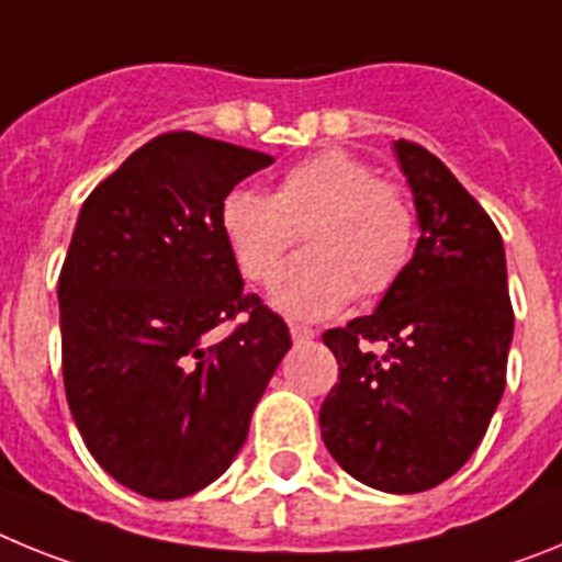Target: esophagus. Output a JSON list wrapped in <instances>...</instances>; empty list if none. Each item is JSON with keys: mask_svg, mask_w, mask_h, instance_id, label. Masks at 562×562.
<instances>
[{"mask_svg": "<svg viewBox=\"0 0 562 562\" xmlns=\"http://www.w3.org/2000/svg\"><path fill=\"white\" fill-rule=\"evenodd\" d=\"M290 335L295 342H310L312 337H315V329H312V326H304V324H292Z\"/></svg>", "mask_w": 562, "mask_h": 562, "instance_id": "1", "label": "esophagus"}]
</instances>
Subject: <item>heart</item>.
I'll use <instances>...</instances> for the list:
<instances>
[{
  "label": "heart",
  "instance_id": "b5f03b06",
  "mask_svg": "<svg viewBox=\"0 0 562 562\" xmlns=\"http://www.w3.org/2000/svg\"><path fill=\"white\" fill-rule=\"evenodd\" d=\"M220 227L247 281L267 284L304 231L306 252L272 284V306L290 317H329L360 295H389L408 276L419 213L408 188L346 148H324L286 168L276 191L233 188Z\"/></svg>",
  "mask_w": 562,
  "mask_h": 562
}]
</instances>
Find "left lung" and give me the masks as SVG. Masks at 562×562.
<instances>
[{
  "label": "left lung",
  "instance_id": "1",
  "mask_svg": "<svg viewBox=\"0 0 562 562\" xmlns=\"http://www.w3.org/2000/svg\"><path fill=\"white\" fill-rule=\"evenodd\" d=\"M396 157L419 245L374 315L324 331L340 376L321 405V434L346 473L408 495L448 481L484 439L506 385L515 312L495 222L425 146L400 137Z\"/></svg>",
  "mask_w": 562,
  "mask_h": 562
}]
</instances>
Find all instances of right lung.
I'll return each mask as SVG.
<instances>
[{
	"mask_svg": "<svg viewBox=\"0 0 562 562\" xmlns=\"http://www.w3.org/2000/svg\"><path fill=\"white\" fill-rule=\"evenodd\" d=\"M272 157L166 132L89 193L58 276L61 371L83 445L123 486L173 501L220 479L290 351L245 292L225 193ZM233 323L222 341L212 329Z\"/></svg>",
	"mask_w": 562,
	"mask_h": 562,
	"instance_id": "obj_1",
	"label": "right lung"
}]
</instances>
